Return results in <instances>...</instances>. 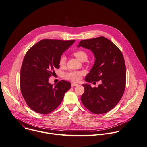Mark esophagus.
<instances>
[{
  "instance_id": "34e87169",
  "label": "esophagus",
  "mask_w": 147,
  "mask_h": 147,
  "mask_svg": "<svg viewBox=\"0 0 147 147\" xmlns=\"http://www.w3.org/2000/svg\"><path fill=\"white\" fill-rule=\"evenodd\" d=\"M78 84L77 83H72L71 84V87H75V86H77Z\"/></svg>"
}]
</instances>
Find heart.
<instances>
[{"mask_svg": "<svg viewBox=\"0 0 147 147\" xmlns=\"http://www.w3.org/2000/svg\"><path fill=\"white\" fill-rule=\"evenodd\" d=\"M73 55L77 58L79 60L83 61L86 60L87 59V53L83 50H78L75 51L73 53ZM66 58L64 56H61L59 59V64L60 65L64 64L65 62ZM83 72L78 71H70L64 74V77L65 78L69 80L77 82L81 80L82 76L83 74Z\"/></svg>", "mask_w": 147, "mask_h": 147, "instance_id": "1", "label": "heart"}]
</instances>
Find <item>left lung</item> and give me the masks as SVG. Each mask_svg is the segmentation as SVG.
Masks as SVG:
<instances>
[{"instance_id":"1","label":"left lung","mask_w":147,"mask_h":147,"mask_svg":"<svg viewBox=\"0 0 147 147\" xmlns=\"http://www.w3.org/2000/svg\"><path fill=\"white\" fill-rule=\"evenodd\" d=\"M90 49L94 55L95 63L85 80L88 83L101 81L98 87L84 84V92L81 100L94 114L109 112L123 96L126 83V68L120 50L104 37L83 40L77 47Z\"/></svg>"}]
</instances>
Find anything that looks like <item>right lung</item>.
<instances>
[{"label": "right lung", "instance_id": "right-lung-1", "mask_svg": "<svg viewBox=\"0 0 147 147\" xmlns=\"http://www.w3.org/2000/svg\"><path fill=\"white\" fill-rule=\"evenodd\" d=\"M75 40L43 39L26 53L20 76L22 94L29 107L35 112L47 114L61 102L71 83L61 80L53 86L49 78L59 69V59L63 52Z\"/></svg>", "mask_w": 147, "mask_h": 147}]
</instances>
